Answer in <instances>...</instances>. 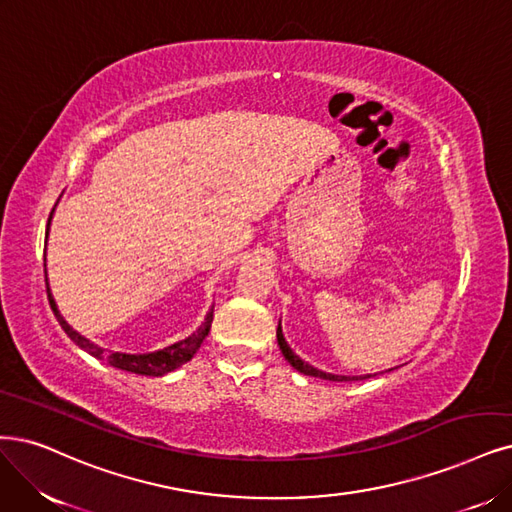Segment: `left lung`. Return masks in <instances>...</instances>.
<instances>
[{
	"label": "left lung",
	"instance_id": "1",
	"mask_svg": "<svg viewBox=\"0 0 512 512\" xmlns=\"http://www.w3.org/2000/svg\"><path fill=\"white\" fill-rule=\"evenodd\" d=\"M276 339H278V346H280V352L285 354L287 361L291 363V367H295L299 373L304 375H312V377H320V380H329V382H352V380H361L358 375H337V373H327V371H320L312 365H308L306 361H301V358L291 350V346L287 344L285 335H282V327L278 323V329H276Z\"/></svg>",
	"mask_w": 512,
	"mask_h": 512
}]
</instances>
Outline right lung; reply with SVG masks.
Wrapping results in <instances>:
<instances>
[{"label":"right lung","instance_id":"1","mask_svg":"<svg viewBox=\"0 0 512 512\" xmlns=\"http://www.w3.org/2000/svg\"><path fill=\"white\" fill-rule=\"evenodd\" d=\"M56 206V204H54ZM52 215H54V208L52 213L48 217V225H46V242H48V234H50V221H52ZM46 261V259H44ZM46 266V263H44ZM46 274V291H48V301H50V308L56 316V320H59V325L63 327V331L73 339L75 344H78L80 348H84L88 354H92L94 358H101V361L109 363L111 367L116 369H122V371H130V373H137V375H166L170 371L179 369L181 365H185L189 358H192L198 348L202 346L204 337L208 335V331H211V323H213V310H215V304L208 308L206 316H204V323L189 335L185 339H181V342H175L170 344L166 348H160V350H154V352H139V354H130V352H116V350H107V348H101L99 344L90 342L88 337H84L82 333L75 331L67 320L63 318V314L59 312V306H56V301L52 297V291H50V285H48V272L44 270Z\"/></svg>","mask_w":512,"mask_h":512}]
</instances>
